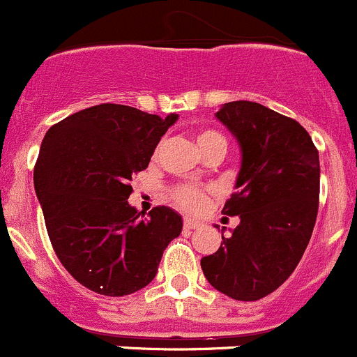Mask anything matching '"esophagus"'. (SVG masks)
<instances>
[{"instance_id":"obj_1","label":"esophagus","mask_w":357,"mask_h":357,"mask_svg":"<svg viewBox=\"0 0 357 357\" xmlns=\"http://www.w3.org/2000/svg\"><path fill=\"white\" fill-rule=\"evenodd\" d=\"M201 225H203V222L197 220V218L187 217L185 220H183V227L185 229H197V227H201Z\"/></svg>"}]
</instances>
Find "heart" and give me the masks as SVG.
<instances>
[{
    "instance_id": "heart-1",
    "label": "heart",
    "mask_w": 357,
    "mask_h": 357,
    "mask_svg": "<svg viewBox=\"0 0 357 357\" xmlns=\"http://www.w3.org/2000/svg\"><path fill=\"white\" fill-rule=\"evenodd\" d=\"M196 146L199 153L213 146H220L225 149V139L213 130H203L196 135ZM175 201L187 210H197L204 204V194L194 187H180L175 190Z\"/></svg>"
}]
</instances>
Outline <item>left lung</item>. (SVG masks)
<instances>
[{"label":"left lung","instance_id":"1","mask_svg":"<svg viewBox=\"0 0 357 357\" xmlns=\"http://www.w3.org/2000/svg\"><path fill=\"white\" fill-rule=\"evenodd\" d=\"M215 118L241 154L225 215L238 227L201 259L208 283L234 300H259L290 278L312 236L319 201V154L302 125L262 104H222Z\"/></svg>","mask_w":357,"mask_h":357}]
</instances>
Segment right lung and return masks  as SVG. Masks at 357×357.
<instances>
[{
	"label": "right lung",
	"mask_w": 357,
	"mask_h": 357,
	"mask_svg": "<svg viewBox=\"0 0 357 357\" xmlns=\"http://www.w3.org/2000/svg\"><path fill=\"white\" fill-rule=\"evenodd\" d=\"M178 119L121 104L83 109L52 126L34 167L48 236L70 276L95 294L123 297L154 280L182 217L156 206L144 218L128 203L130 180L146 170Z\"/></svg>",
	"instance_id": "obj_1"
}]
</instances>
